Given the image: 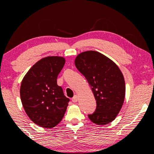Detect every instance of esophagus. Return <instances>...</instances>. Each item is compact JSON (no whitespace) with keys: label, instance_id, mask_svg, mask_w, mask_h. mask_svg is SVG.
Returning <instances> with one entry per match:
<instances>
[{"label":"esophagus","instance_id":"obj_1","mask_svg":"<svg viewBox=\"0 0 154 154\" xmlns=\"http://www.w3.org/2000/svg\"><path fill=\"white\" fill-rule=\"evenodd\" d=\"M72 102H73V103H77V102L78 101V97H77V95H75V96L72 98Z\"/></svg>","mask_w":154,"mask_h":154}]
</instances>
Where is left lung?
I'll return each instance as SVG.
<instances>
[{
	"instance_id": "8db88e82",
	"label": "left lung",
	"mask_w": 154,
	"mask_h": 154,
	"mask_svg": "<svg viewBox=\"0 0 154 154\" xmlns=\"http://www.w3.org/2000/svg\"><path fill=\"white\" fill-rule=\"evenodd\" d=\"M75 66L85 76L96 100V109L88 117L98 125L115 119L125 98V82L121 70L112 60L98 51L80 53Z\"/></svg>"
}]
</instances>
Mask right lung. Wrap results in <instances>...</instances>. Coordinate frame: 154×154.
<instances>
[{
    "label": "right lung",
    "instance_id": "add662e5",
    "mask_svg": "<svg viewBox=\"0 0 154 154\" xmlns=\"http://www.w3.org/2000/svg\"><path fill=\"white\" fill-rule=\"evenodd\" d=\"M61 56L39 60L23 78L20 97L26 114L35 124L52 128L61 121L69 99L57 85V77L64 66Z\"/></svg>",
    "mask_w": 154,
    "mask_h": 154
}]
</instances>
